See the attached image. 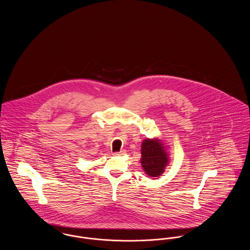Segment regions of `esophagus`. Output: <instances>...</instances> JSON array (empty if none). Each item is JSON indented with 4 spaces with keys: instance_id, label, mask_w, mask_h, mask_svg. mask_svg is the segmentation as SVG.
<instances>
[{
    "instance_id": "34e87169",
    "label": "esophagus",
    "mask_w": 250,
    "mask_h": 250,
    "mask_svg": "<svg viewBox=\"0 0 250 250\" xmlns=\"http://www.w3.org/2000/svg\"><path fill=\"white\" fill-rule=\"evenodd\" d=\"M125 153V150H123V151H121V152H116V153H113V155H114V156H120V155H124Z\"/></svg>"
}]
</instances>
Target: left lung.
<instances>
[{
	"label": "left lung",
	"mask_w": 250,
	"mask_h": 250,
	"mask_svg": "<svg viewBox=\"0 0 250 250\" xmlns=\"http://www.w3.org/2000/svg\"><path fill=\"white\" fill-rule=\"evenodd\" d=\"M167 146L159 139H146L142 143L141 163L150 177L160 176L168 164Z\"/></svg>",
	"instance_id": "left-lung-1"
}]
</instances>
